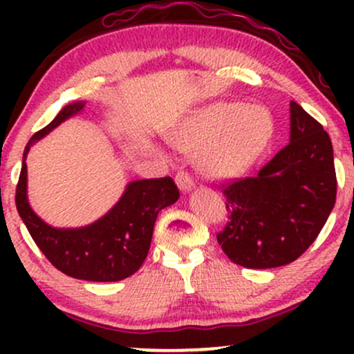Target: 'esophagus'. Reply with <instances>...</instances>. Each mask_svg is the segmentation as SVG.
Wrapping results in <instances>:
<instances>
[{
    "instance_id": "obj_1",
    "label": "esophagus",
    "mask_w": 354,
    "mask_h": 354,
    "mask_svg": "<svg viewBox=\"0 0 354 354\" xmlns=\"http://www.w3.org/2000/svg\"><path fill=\"white\" fill-rule=\"evenodd\" d=\"M174 180H176L178 188H180L181 191H189L194 186L193 178L189 176L188 171H178L176 173V178H174Z\"/></svg>"
}]
</instances>
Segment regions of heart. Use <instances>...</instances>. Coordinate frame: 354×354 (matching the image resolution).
I'll use <instances>...</instances> for the list:
<instances>
[{"label":"heart","mask_w":354,"mask_h":354,"mask_svg":"<svg viewBox=\"0 0 354 354\" xmlns=\"http://www.w3.org/2000/svg\"><path fill=\"white\" fill-rule=\"evenodd\" d=\"M273 133V118L263 106L214 103L201 109L168 135L181 151H196L205 176L226 180L238 176L261 154Z\"/></svg>","instance_id":"heart-1"}]
</instances>
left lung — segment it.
<instances>
[{
	"instance_id": "1",
	"label": "left lung",
	"mask_w": 354,
	"mask_h": 354,
	"mask_svg": "<svg viewBox=\"0 0 354 354\" xmlns=\"http://www.w3.org/2000/svg\"><path fill=\"white\" fill-rule=\"evenodd\" d=\"M290 143L253 178L221 183L228 221L216 239L233 263L266 270L293 263L318 238L336 201L333 145L291 101Z\"/></svg>"
}]
</instances>
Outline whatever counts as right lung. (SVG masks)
Returning a JSON list of instances; mask_svg holds the SVG:
<instances>
[{
	"label": "right lung",
	"instance_id": "1",
	"mask_svg": "<svg viewBox=\"0 0 354 354\" xmlns=\"http://www.w3.org/2000/svg\"><path fill=\"white\" fill-rule=\"evenodd\" d=\"M83 103L63 108L58 116L28 141L16 185V208L48 261L61 273L86 281H120L140 270L151 245L158 213L180 198L173 178H153L129 183L121 200L93 225L78 230H55L41 221L28 205L26 154L31 145L61 121L83 109Z\"/></svg>",
	"mask_w": 354,
	"mask_h": 354
}]
</instances>
